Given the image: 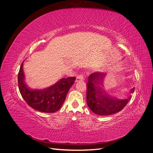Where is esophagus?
Masks as SVG:
<instances>
[{
    "label": "esophagus",
    "mask_w": 153,
    "mask_h": 153,
    "mask_svg": "<svg viewBox=\"0 0 153 153\" xmlns=\"http://www.w3.org/2000/svg\"><path fill=\"white\" fill-rule=\"evenodd\" d=\"M84 80V76L83 74H80V75H78L76 76V82H80V81H83Z\"/></svg>",
    "instance_id": "esophagus-1"
}]
</instances>
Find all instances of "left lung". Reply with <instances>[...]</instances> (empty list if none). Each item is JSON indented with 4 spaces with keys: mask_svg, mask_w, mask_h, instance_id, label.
Here are the masks:
<instances>
[{
    "mask_svg": "<svg viewBox=\"0 0 153 153\" xmlns=\"http://www.w3.org/2000/svg\"><path fill=\"white\" fill-rule=\"evenodd\" d=\"M103 74L100 72L92 73L88 78L87 83V103L89 108L100 115H108L122 110L131 100L129 95L126 99H118L109 95L101 87ZM135 87L129 91L133 93Z\"/></svg>",
    "mask_w": 153,
    "mask_h": 153,
    "instance_id": "obj_1",
    "label": "left lung"
}]
</instances>
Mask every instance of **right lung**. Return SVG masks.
<instances>
[{"instance_id": "right-lung-1", "label": "right lung", "mask_w": 153, "mask_h": 153, "mask_svg": "<svg viewBox=\"0 0 153 153\" xmlns=\"http://www.w3.org/2000/svg\"><path fill=\"white\" fill-rule=\"evenodd\" d=\"M23 62L18 75L20 92L31 108L45 113H53L61 108L75 77L63 78L55 84L43 89H31L26 84Z\"/></svg>"}]
</instances>
